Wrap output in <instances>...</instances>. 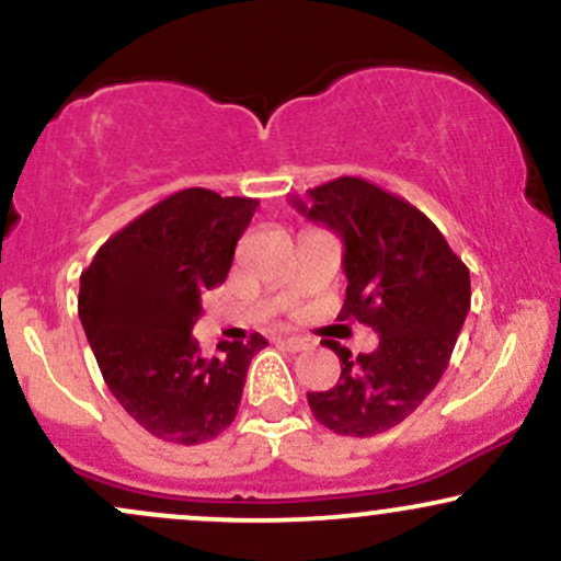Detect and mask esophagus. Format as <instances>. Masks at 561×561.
I'll return each instance as SVG.
<instances>
[{"mask_svg":"<svg viewBox=\"0 0 561 561\" xmlns=\"http://www.w3.org/2000/svg\"><path fill=\"white\" fill-rule=\"evenodd\" d=\"M279 343L287 347V351L298 353V351H308L311 347V343H308L306 337H279Z\"/></svg>","mask_w":561,"mask_h":561,"instance_id":"obj_1","label":"esophagus"}]
</instances>
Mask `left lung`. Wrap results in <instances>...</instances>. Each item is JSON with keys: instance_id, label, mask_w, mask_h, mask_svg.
Instances as JSON below:
<instances>
[{"instance_id": "obj_1", "label": "left lung", "mask_w": 561, "mask_h": 561, "mask_svg": "<svg viewBox=\"0 0 561 561\" xmlns=\"http://www.w3.org/2000/svg\"><path fill=\"white\" fill-rule=\"evenodd\" d=\"M306 195L308 203L295 199V208L345 244L347 289L337 319L379 334L377 351L358 356L327 340L340 358V379L308 392V405L332 433L379 435L440 382L472 300L469 268L420 208L362 176H340Z\"/></svg>"}]
</instances>
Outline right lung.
Instances as JSON below:
<instances>
[{"label": "right lung", "mask_w": 561, "mask_h": 561, "mask_svg": "<svg viewBox=\"0 0 561 561\" xmlns=\"http://www.w3.org/2000/svg\"><path fill=\"white\" fill-rule=\"evenodd\" d=\"M259 199L190 186L160 199L96 250L81 272L79 317L102 379L128 416L179 446L214 440L234 422L261 334L218 343L192 337L199 295L224 285Z\"/></svg>", "instance_id": "add662e5"}]
</instances>
